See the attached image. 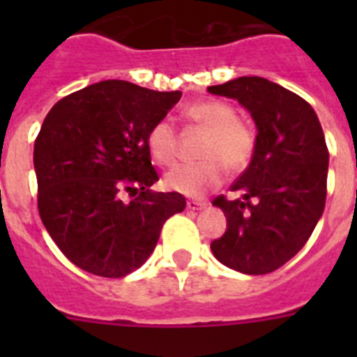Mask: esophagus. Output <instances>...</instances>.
<instances>
[{
	"mask_svg": "<svg viewBox=\"0 0 357 357\" xmlns=\"http://www.w3.org/2000/svg\"><path fill=\"white\" fill-rule=\"evenodd\" d=\"M207 204L206 202H200V200H187V209L190 211H198V209H204Z\"/></svg>",
	"mask_w": 357,
	"mask_h": 357,
	"instance_id": "obj_1",
	"label": "esophagus"
}]
</instances>
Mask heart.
<instances>
[{"mask_svg": "<svg viewBox=\"0 0 357 357\" xmlns=\"http://www.w3.org/2000/svg\"><path fill=\"white\" fill-rule=\"evenodd\" d=\"M195 128L207 131L200 155L204 161L179 165L165 176V185L179 195L200 198L224 181L226 167L241 172L248 167L257 148V131L250 120L238 119L234 105L222 100H206L185 109ZM150 155L162 167H172L179 157V133L170 119L157 120L146 135Z\"/></svg>", "mask_w": 357, "mask_h": 357, "instance_id": "obj_1", "label": "heart"}]
</instances>
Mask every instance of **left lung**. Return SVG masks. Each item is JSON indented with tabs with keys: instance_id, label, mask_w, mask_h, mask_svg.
<instances>
[{
	"instance_id": "obj_1",
	"label": "left lung",
	"mask_w": 357,
	"mask_h": 357,
	"mask_svg": "<svg viewBox=\"0 0 357 357\" xmlns=\"http://www.w3.org/2000/svg\"><path fill=\"white\" fill-rule=\"evenodd\" d=\"M207 91L235 98L257 126V148L231 185L243 198L217 196L228 228L215 257L244 274H268L304 248L326 204L328 146L321 122L298 94L265 77H237Z\"/></svg>"
}]
</instances>
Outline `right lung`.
Returning <instances> with one entry per match:
<instances>
[{"instance_id":"add662e5","label":"right lung","mask_w":357,"mask_h":357,"mask_svg":"<svg viewBox=\"0 0 357 357\" xmlns=\"http://www.w3.org/2000/svg\"><path fill=\"white\" fill-rule=\"evenodd\" d=\"M179 98L102 81L59 100L44 119L33 155L38 215L75 266L103 278L137 271L185 209L183 195L150 190L159 176L146 144Z\"/></svg>"}]
</instances>
